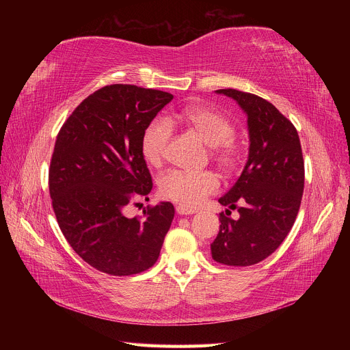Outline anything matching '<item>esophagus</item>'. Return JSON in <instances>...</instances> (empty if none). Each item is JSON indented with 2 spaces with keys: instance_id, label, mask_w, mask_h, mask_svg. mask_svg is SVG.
Here are the masks:
<instances>
[{
  "instance_id": "1",
  "label": "esophagus",
  "mask_w": 350,
  "mask_h": 350,
  "mask_svg": "<svg viewBox=\"0 0 350 350\" xmlns=\"http://www.w3.org/2000/svg\"><path fill=\"white\" fill-rule=\"evenodd\" d=\"M176 211H177V214H180V215H190V214L197 213L196 210H193V208H187V207L181 206V204L176 206Z\"/></svg>"
}]
</instances>
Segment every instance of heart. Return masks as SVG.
<instances>
[{
    "mask_svg": "<svg viewBox=\"0 0 350 350\" xmlns=\"http://www.w3.org/2000/svg\"><path fill=\"white\" fill-rule=\"evenodd\" d=\"M173 124L191 129L208 144L211 159L223 173L232 174L240 167L243 149L234 137V124L223 113L201 105L180 107L173 110L169 118H156L146 126L140 147L144 160L149 164H161L173 136ZM218 189L219 180L210 170L200 173L169 170L159 180L160 194L185 207L200 206Z\"/></svg>",
    "mask_w": 350,
    "mask_h": 350,
    "instance_id": "heart-1",
    "label": "heart"
}]
</instances>
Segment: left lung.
<instances>
[{"label":"left lung","instance_id":"8db88e82","mask_svg":"<svg viewBox=\"0 0 350 350\" xmlns=\"http://www.w3.org/2000/svg\"><path fill=\"white\" fill-rule=\"evenodd\" d=\"M248 116L250 153L231 190L218 200L219 231L211 244L213 260L231 267L258 264L277 250L299 211L305 167L295 126L268 100L237 89H218ZM237 209L241 217L228 215Z\"/></svg>","mask_w":350,"mask_h":350}]
</instances>
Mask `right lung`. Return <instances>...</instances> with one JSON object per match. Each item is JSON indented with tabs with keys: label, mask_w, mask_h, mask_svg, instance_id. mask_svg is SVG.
Returning a JSON list of instances; mask_svg holds the SVG:
<instances>
[{
	"label": "right lung",
	"mask_w": 350,
	"mask_h": 350,
	"mask_svg": "<svg viewBox=\"0 0 350 350\" xmlns=\"http://www.w3.org/2000/svg\"><path fill=\"white\" fill-rule=\"evenodd\" d=\"M172 99L163 90L107 85L81 102L57 136L48 176L52 208L73 251L100 272L126 277L159 258L173 204L147 206L133 218L124 207L152 191L142 135Z\"/></svg>",
	"instance_id": "1"
}]
</instances>
